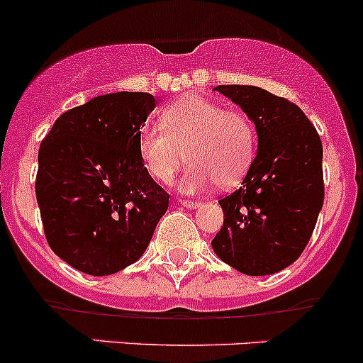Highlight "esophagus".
I'll return each instance as SVG.
<instances>
[{
	"label": "esophagus",
	"instance_id": "34e87169",
	"mask_svg": "<svg viewBox=\"0 0 363 363\" xmlns=\"http://www.w3.org/2000/svg\"><path fill=\"white\" fill-rule=\"evenodd\" d=\"M178 203H180L182 206H185V208H197V206H199V203H197V201H190V199H178Z\"/></svg>",
	"mask_w": 363,
	"mask_h": 363
}]
</instances>
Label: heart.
Instances as JSON below:
<instances>
[{
	"label": "heart",
	"instance_id": "obj_1",
	"mask_svg": "<svg viewBox=\"0 0 363 363\" xmlns=\"http://www.w3.org/2000/svg\"><path fill=\"white\" fill-rule=\"evenodd\" d=\"M257 150V129L241 110L189 94L160 111V127H143L138 152L154 180L169 183L189 159L182 178L183 192H201L213 183L220 189L238 185L248 173Z\"/></svg>",
	"mask_w": 363,
	"mask_h": 363
}]
</instances>
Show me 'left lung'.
<instances>
[{"instance_id":"left-lung-1","label":"left lung","mask_w":363,"mask_h":363,"mask_svg":"<svg viewBox=\"0 0 363 363\" xmlns=\"http://www.w3.org/2000/svg\"><path fill=\"white\" fill-rule=\"evenodd\" d=\"M252 117L259 152L242 186L220 199L216 255L248 276L274 274L304 252L323 206L321 140L292 101L253 85H218Z\"/></svg>"}]
</instances>
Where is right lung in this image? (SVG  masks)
Masks as SVG:
<instances>
[{
  "label": "right lung",
  "mask_w": 363,
  "mask_h": 363,
  "mask_svg": "<svg viewBox=\"0 0 363 363\" xmlns=\"http://www.w3.org/2000/svg\"><path fill=\"white\" fill-rule=\"evenodd\" d=\"M148 92H115L71 108L38 152L36 201L48 246L71 267L108 276L147 250L169 194L145 169L138 134Z\"/></svg>",
  "instance_id": "1"
}]
</instances>
